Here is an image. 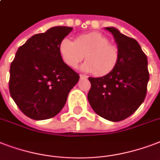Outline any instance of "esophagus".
Here are the masks:
<instances>
[{
	"label": "esophagus",
	"mask_w": 160,
	"mask_h": 160,
	"mask_svg": "<svg viewBox=\"0 0 160 160\" xmlns=\"http://www.w3.org/2000/svg\"><path fill=\"white\" fill-rule=\"evenodd\" d=\"M80 78H85V79H87L88 76L87 75H80Z\"/></svg>",
	"instance_id": "34e87169"
}]
</instances>
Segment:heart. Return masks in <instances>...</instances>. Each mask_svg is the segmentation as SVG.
<instances>
[{
  "label": "heart",
  "mask_w": 160,
  "mask_h": 160,
  "mask_svg": "<svg viewBox=\"0 0 160 160\" xmlns=\"http://www.w3.org/2000/svg\"><path fill=\"white\" fill-rule=\"evenodd\" d=\"M58 49L66 65L75 69L85 58L87 61L81 66V70L96 73L99 76L112 71L119 59L118 48L111 44L107 37L100 32L82 34L75 38V42L64 38Z\"/></svg>",
  "instance_id": "1"
}]
</instances>
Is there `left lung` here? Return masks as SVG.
Segmentation results:
<instances>
[{
  "mask_svg": "<svg viewBox=\"0 0 160 160\" xmlns=\"http://www.w3.org/2000/svg\"><path fill=\"white\" fill-rule=\"evenodd\" d=\"M114 37L119 51L112 71L99 78L89 77V103L94 112L111 122L124 120L145 99L149 80L147 56L138 42L113 27L105 28Z\"/></svg>",
  "mask_w": 160,
  "mask_h": 160,
  "instance_id": "obj_1",
  "label": "left lung"
}]
</instances>
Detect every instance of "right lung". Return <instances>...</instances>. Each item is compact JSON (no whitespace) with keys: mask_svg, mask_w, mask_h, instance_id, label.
I'll return each instance as SVG.
<instances>
[{"mask_svg":"<svg viewBox=\"0 0 160 160\" xmlns=\"http://www.w3.org/2000/svg\"><path fill=\"white\" fill-rule=\"evenodd\" d=\"M72 29L53 27L35 34L18 48L12 62L10 94L19 109L32 119L45 120L57 115L79 81L80 75L64 64L58 49Z\"/></svg>","mask_w":160,"mask_h":160,"instance_id":"add662e5","label":"right lung"}]
</instances>
